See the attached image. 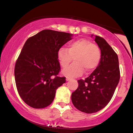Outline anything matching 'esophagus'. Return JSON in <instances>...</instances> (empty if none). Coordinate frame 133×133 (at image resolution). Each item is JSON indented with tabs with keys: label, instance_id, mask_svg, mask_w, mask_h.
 I'll return each mask as SVG.
<instances>
[{
	"label": "esophagus",
	"instance_id": "1",
	"mask_svg": "<svg viewBox=\"0 0 133 133\" xmlns=\"http://www.w3.org/2000/svg\"><path fill=\"white\" fill-rule=\"evenodd\" d=\"M71 77H66V81H68L71 80Z\"/></svg>",
	"mask_w": 133,
	"mask_h": 133
}]
</instances>
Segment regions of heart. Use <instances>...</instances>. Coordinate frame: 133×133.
<instances>
[{"label": "heart", "instance_id": "1", "mask_svg": "<svg viewBox=\"0 0 133 133\" xmlns=\"http://www.w3.org/2000/svg\"><path fill=\"white\" fill-rule=\"evenodd\" d=\"M102 53L100 47L89 39H79L69 44L68 48L61 47L57 58L63 68L69 65L74 58L75 62L64 71L70 77L81 76L84 71L89 73L99 64Z\"/></svg>", "mask_w": 133, "mask_h": 133}]
</instances>
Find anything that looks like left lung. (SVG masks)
I'll return each mask as SVG.
<instances>
[{
	"instance_id": "8db88e82",
	"label": "left lung",
	"mask_w": 133,
	"mask_h": 133,
	"mask_svg": "<svg viewBox=\"0 0 133 133\" xmlns=\"http://www.w3.org/2000/svg\"><path fill=\"white\" fill-rule=\"evenodd\" d=\"M101 50V60L97 68L85 79L78 80L77 89L72 93L74 106L85 113H94L109 103L120 79L118 57L104 39L96 36Z\"/></svg>"
}]
</instances>
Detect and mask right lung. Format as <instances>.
<instances>
[{"label": "right lung", "instance_id": "right-lung-1", "mask_svg": "<svg viewBox=\"0 0 133 133\" xmlns=\"http://www.w3.org/2000/svg\"><path fill=\"white\" fill-rule=\"evenodd\" d=\"M71 34L45 29L29 38L17 59L15 81L20 97L27 105L42 109L54 100L56 91L65 82L59 76V49L72 39Z\"/></svg>", "mask_w": 133, "mask_h": 133}]
</instances>
